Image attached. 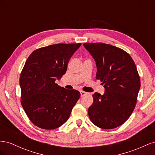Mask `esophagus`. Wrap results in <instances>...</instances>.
Segmentation results:
<instances>
[{"mask_svg":"<svg viewBox=\"0 0 155 155\" xmlns=\"http://www.w3.org/2000/svg\"><path fill=\"white\" fill-rule=\"evenodd\" d=\"M80 94H81V97H83V96H85V95L87 94V92H85V91H80Z\"/></svg>","mask_w":155,"mask_h":155,"instance_id":"esophagus-1","label":"esophagus"}]
</instances>
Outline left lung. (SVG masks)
<instances>
[{"label": "left lung", "instance_id": "left-lung-1", "mask_svg": "<svg viewBox=\"0 0 155 155\" xmlns=\"http://www.w3.org/2000/svg\"><path fill=\"white\" fill-rule=\"evenodd\" d=\"M83 46L94 59L96 79L105 88L104 95H92L89 118L100 128L118 127L128 120L137 104L140 88L137 67L129 54L116 46L101 43Z\"/></svg>", "mask_w": 155, "mask_h": 155}]
</instances>
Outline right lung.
<instances>
[{"label":"right lung","instance_id":"add662e5","mask_svg":"<svg viewBox=\"0 0 155 155\" xmlns=\"http://www.w3.org/2000/svg\"><path fill=\"white\" fill-rule=\"evenodd\" d=\"M81 45L56 44L37 49L27 59L20 76L21 104L31 122L43 129L64 124L80 92L55 81L65 74L73 54Z\"/></svg>","mask_w":155,"mask_h":155}]
</instances>
